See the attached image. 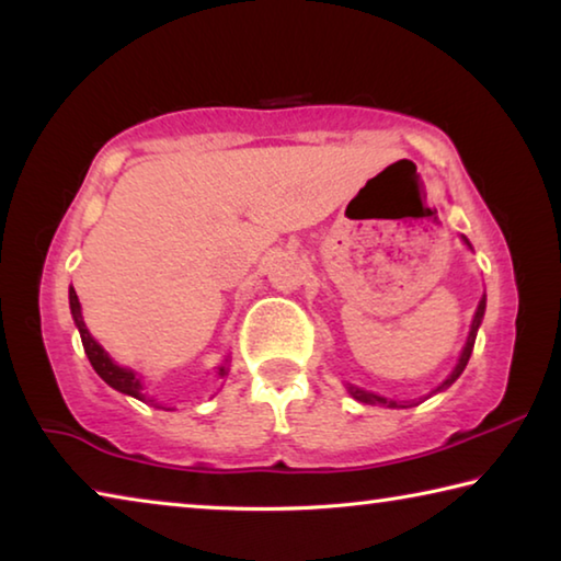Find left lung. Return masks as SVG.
Returning <instances> with one entry per match:
<instances>
[{"label": "left lung", "mask_w": 561, "mask_h": 561, "mask_svg": "<svg viewBox=\"0 0 561 561\" xmlns=\"http://www.w3.org/2000/svg\"><path fill=\"white\" fill-rule=\"evenodd\" d=\"M465 242H468V240H465ZM468 244H470V242H468ZM482 314H485V297H482L478 311H474L468 344H465V348H462V356H460V360H458V366H455V371L450 374L448 381H445V383L438 388V391H443V388H448V386L455 381V378H458V376L465 371V366H468L470 354H472V346H474V336H478V327H480V321H482ZM348 391H351V396H354L356 401H360V403H371V405L388 403V405H398V403H393V401H386V398H381V396H374V393H368V391H360V388H354V386H348Z\"/></svg>", "instance_id": "left-lung-1"}]
</instances>
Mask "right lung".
Here are the masks:
<instances>
[{
	"label": "right lung",
	"mask_w": 561,
	"mask_h": 561,
	"mask_svg": "<svg viewBox=\"0 0 561 561\" xmlns=\"http://www.w3.org/2000/svg\"><path fill=\"white\" fill-rule=\"evenodd\" d=\"M69 304H71V314H73L76 327H79L83 351H87V356H89V360H91L93 371H96L111 388H116V391L128 393V396H133V398H144V396H140V378H138L136 374H133L130 368H121V366L113 364L106 351H103V348L96 344V341L91 339L87 324H83L81 304H79V297H76L73 287L69 289ZM225 374H227V368L222 366V368H220V376H225Z\"/></svg>",
	"instance_id": "right-lung-1"
}]
</instances>
